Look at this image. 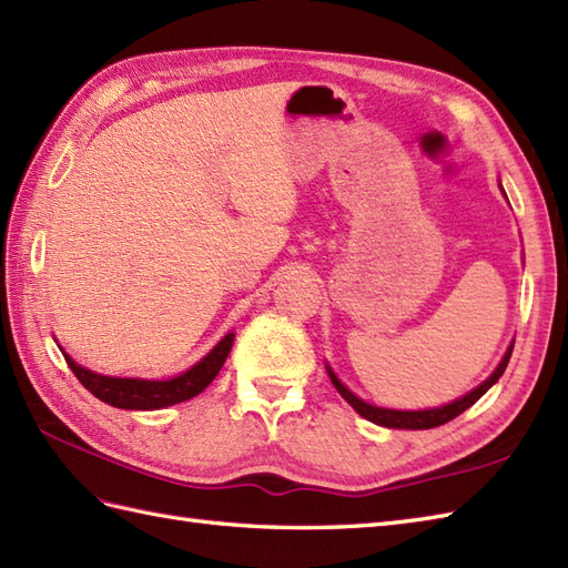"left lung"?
Returning <instances> with one entry per match:
<instances>
[{
    "label": "left lung",
    "instance_id": "8db88e82",
    "mask_svg": "<svg viewBox=\"0 0 568 568\" xmlns=\"http://www.w3.org/2000/svg\"><path fill=\"white\" fill-rule=\"evenodd\" d=\"M510 352H514V344H510L508 352L504 354L501 364L496 366V371L491 373V376L484 381L481 385H477L475 390H469L467 395H463L460 399H453L450 405H444V407H434V409H417V412H405V409H385V407H376V405H368L364 403V399H358L352 390H347L342 385V381L335 376V371H332L327 366V373H329V381L332 385H335L337 393L347 399V403L362 414L364 419L378 424V426H388V428H434V426H440L446 424L450 419L458 417V414H463L467 407H473L477 399L487 393L491 385L499 381L504 376V371L508 366V358H510Z\"/></svg>",
    "mask_w": 568,
    "mask_h": 568
}]
</instances>
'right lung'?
<instances>
[{
  "mask_svg": "<svg viewBox=\"0 0 568 568\" xmlns=\"http://www.w3.org/2000/svg\"><path fill=\"white\" fill-rule=\"evenodd\" d=\"M231 347H233V332H229V335L221 339L200 364H195L185 373H180V376L169 381L101 376V373H93L84 366H79L69 354L64 352L62 354H64L67 366L72 368L79 383L84 385L93 397H99L101 403L120 407V409H161V407L185 403V399L200 395L206 385L216 378V373L221 371V366H224Z\"/></svg>",
  "mask_w": 568,
  "mask_h": 568,
  "instance_id": "1",
  "label": "right lung"
}]
</instances>
